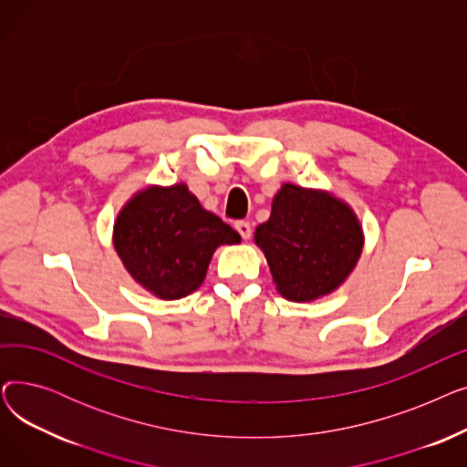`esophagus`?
Returning a JSON list of instances; mask_svg holds the SVG:
<instances>
[{
  "instance_id": "34e87169",
  "label": "esophagus",
  "mask_w": 467,
  "mask_h": 467,
  "mask_svg": "<svg viewBox=\"0 0 467 467\" xmlns=\"http://www.w3.org/2000/svg\"><path fill=\"white\" fill-rule=\"evenodd\" d=\"M234 229L238 231V234H240L244 240H248V238L252 236V225L248 223V221H236Z\"/></svg>"
}]
</instances>
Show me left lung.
Listing matches in <instances>:
<instances>
[{
  "instance_id": "1",
  "label": "left lung",
  "mask_w": 467,
  "mask_h": 467,
  "mask_svg": "<svg viewBox=\"0 0 467 467\" xmlns=\"http://www.w3.org/2000/svg\"><path fill=\"white\" fill-rule=\"evenodd\" d=\"M275 284L289 301H312L347 280L363 248L352 210L327 192L285 183L255 231Z\"/></svg>"
}]
</instances>
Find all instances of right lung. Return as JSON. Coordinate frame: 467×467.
<instances>
[{"mask_svg":"<svg viewBox=\"0 0 467 467\" xmlns=\"http://www.w3.org/2000/svg\"><path fill=\"white\" fill-rule=\"evenodd\" d=\"M113 236L127 271L161 299L189 296L202 284L215 248L240 242L183 183L136 194L119 213Z\"/></svg>","mask_w":467,"mask_h":467,"instance_id":"add662e5","label":"right lung"}]
</instances>
